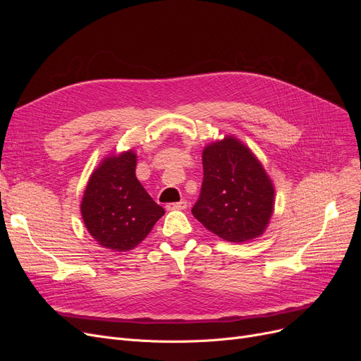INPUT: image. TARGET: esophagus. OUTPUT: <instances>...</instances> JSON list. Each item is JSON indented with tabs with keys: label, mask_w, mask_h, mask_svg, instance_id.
Listing matches in <instances>:
<instances>
[{
	"label": "esophagus",
	"mask_w": 361,
	"mask_h": 361,
	"mask_svg": "<svg viewBox=\"0 0 361 361\" xmlns=\"http://www.w3.org/2000/svg\"><path fill=\"white\" fill-rule=\"evenodd\" d=\"M188 206V203L185 202V200H180V202H178V203H169L166 207L169 211H182V209H185V207Z\"/></svg>",
	"instance_id": "esophagus-1"
}]
</instances>
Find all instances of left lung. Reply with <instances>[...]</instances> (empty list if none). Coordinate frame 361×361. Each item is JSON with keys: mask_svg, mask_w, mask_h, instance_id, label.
<instances>
[{"mask_svg": "<svg viewBox=\"0 0 361 361\" xmlns=\"http://www.w3.org/2000/svg\"><path fill=\"white\" fill-rule=\"evenodd\" d=\"M203 182L192 215L228 243L265 232L274 211V187L259 159L235 137L203 149Z\"/></svg>", "mask_w": 361, "mask_h": 361, "instance_id": "left-lung-1", "label": "left lung"}]
</instances>
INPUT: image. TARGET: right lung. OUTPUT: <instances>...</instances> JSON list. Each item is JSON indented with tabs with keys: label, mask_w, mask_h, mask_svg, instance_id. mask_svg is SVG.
Returning a JSON list of instances; mask_svg holds the SVG:
<instances>
[{
	"label": "right lung",
	"mask_w": 361,
	"mask_h": 361,
	"mask_svg": "<svg viewBox=\"0 0 361 361\" xmlns=\"http://www.w3.org/2000/svg\"><path fill=\"white\" fill-rule=\"evenodd\" d=\"M133 150L105 158L87 183L82 220L97 244L114 251L137 247L166 214L135 176Z\"/></svg>",
	"instance_id": "right-lung-1"
}]
</instances>
